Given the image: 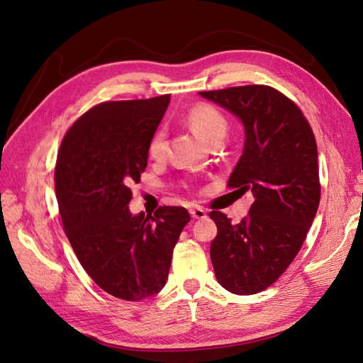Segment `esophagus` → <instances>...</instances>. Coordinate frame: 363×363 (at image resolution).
I'll list each match as a JSON object with an SVG mask.
<instances>
[{
	"label": "esophagus",
	"mask_w": 363,
	"mask_h": 363,
	"mask_svg": "<svg viewBox=\"0 0 363 363\" xmlns=\"http://www.w3.org/2000/svg\"><path fill=\"white\" fill-rule=\"evenodd\" d=\"M191 215H192V218H195V219H203V218H206V211L203 207H192L191 208Z\"/></svg>",
	"instance_id": "34e87169"
}]
</instances>
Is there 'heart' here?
<instances>
[{
	"label": "heart",
	"instance_id": "1",
	"mask_svg": "<svg viewBox=\"0 0 363 363\" xmlns=\"http://www.w3.org/2000/svg\"><path fill=\"white\" fill-rule=\"evenodd\" d=\"M186 121L191 125V128L196 135L201 136L208 144L223 139L227 133V119L223 112L212 104L200 103L195 104L189 108ZM147 152L151 159L159 160L167 155V133L163 128H157L155 133L151 135Z\"/></svg>",
	"mask_w": 363,
	"mask_h": 363
}]
</instances>
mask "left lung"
I'll return each mask as SVG.
<instances>
[{
  "mask_svg": "<svg viewBox=\"0 0 363 363\" xmlns=\"http://www.w3.org/2000/svg\"><path fill=\"white\" fill-rule=\"evenodd\" d=\"M200 95L244 123V152L227 186L255 195L239 224L219 211L208 213L218 227L211 245L215 276L232 294H257L277 281L298 255L320 206L316 140L301 108L271 86Z\"/></svg>",
  "mask_w": 363,
  "mask_h": 363,
  "instance_id": "left-lung-1",
  "label": "left lung"
}]
</instances>
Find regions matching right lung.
Wrapping results in <instances>:
<instances>
[{
    "instance_id": "1",
    "label": "right lung",
    "mask_w": 363,
    "mask_h": 363,
    "mask_svg": "<svg viewBox=\"0 0 363 363\" xmlns=\"http://www.w3.org/2000/svg\"><path fill=\"white\" fill-rule=\"evenodd\" d=\"M171 95L106 101L83 113L57 151L54 188L77 259L107 294L140 301L168 280L172 250L191 221L184 207L131 215L130 184L147 168V145Z\"/></svg>"
}]
</instances>
